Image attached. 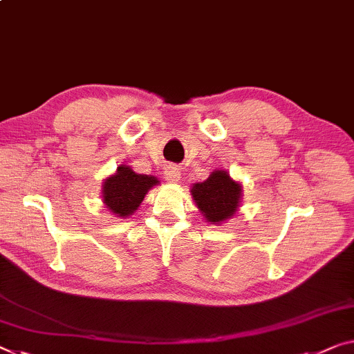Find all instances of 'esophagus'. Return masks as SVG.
<instances>
[{
    "mask_svg": "<svg viewBox=\"0 0 354 354\" xmlns=\"http://www.w3.org/2000/svg\"><path fill=\"white\" fill-rule=\"evenodd\" d=\"M165 176H166V180H169V182H178V180H180V169H178L177 166L169 165V166L166 167Z\"/></svg>",
    "mask_w": 354,
    "mask_h": 354,
    "instance_id": "obj_1",
    "label": "esophagus"
}]
</instances>
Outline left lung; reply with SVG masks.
<instances>
[{
  "mask_svg": "<svg viewBox=\"0 0 354 354\" xmlns=\"http://www.w3.org/2000/svg\"><path fill=\"white\" fill-rule=\"evenodd\" d=\"M241 185L231 180L230 174L215 171L207 180L196 183L192 194L205 220L218 225L220 221L231 218L236 214L241 201Z\"/></svg>",
  "mask_w": 354,
  "mask_h": 354,
  "instance_id": "1",
  "label": "left lung"
}]
</instances>
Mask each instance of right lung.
I'll list each match as a JSON object with an SVG mask.
<instances>
[{"label": "right lung", "instance_id": "obj_1", "mask_svg": "<svg viewBox=\"0 0 354 354\" xmlns=\"http://www.w3.org/2000/svg\"><path fill=\"white\" fill-rule=\"evenodd\" d=\"M158 183L155 177L136 174L129 166H120L102 188V199L109 210L118 216L131 215L142 203L147 192Z\"/></svg>", "mask_w": 354, "mask_h": 354}]
</instances>
